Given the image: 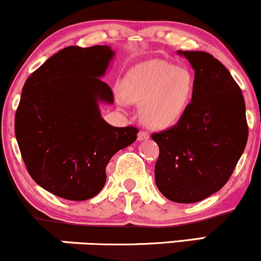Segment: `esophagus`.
I'll use <instances>...</instances> for the list:
<instances>
[{"label": "esophagus", "instance_id": "34e87169", "mask_svg": "<svg viewBox=\"0 0 261 261\" xmlns=\"http://www.w3.org/2000/svg\"><path fill=\"white\" fill-rule=\"evenodd\" d=\"M148 137H149V134L147 133V131H143V130H141L140 133H139V135H137V140H139V141L147 140Z\"/></svg>", "mask_w": 261, "mask_h": 261}]
</instances>
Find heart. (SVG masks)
Segmentation results:
<instances>
[{
    "instance_id": "obj_1",
    "label": "heart",
    "mask_w": 261,
    "mask_h": 261,
    "mask_svg": "<svg viewBox=\"0 0 261 261\" xmlns=\"http://www.w3.org/2000/svg\"><path fill=\"white\" fill-rule=\"evenodd\" d=\"M193 92L189 71L166 61H149L125 80L121 97L125 101L142 104L141 116L149 127L174 125L187 109Z\"/></svg>"
}]
</instances>
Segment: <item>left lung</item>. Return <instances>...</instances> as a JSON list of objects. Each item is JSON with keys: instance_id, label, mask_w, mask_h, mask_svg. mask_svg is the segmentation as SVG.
Returning a JSON list of instances; mask_svg holds the SVG:
<instances>
[{"instance_id": "1", "label": "left lung", "mask_w": 261, "mask_h": 261, "mask_svg": "<svg viewBox=\"0 0 261 261\" xmlns=\"http://www.w3.org/2000/svg\"><path fill=\"white\" fill-rule=\"evenodd\" d=\"M195 70L193 97L174 126L152 134L160 147L154 178L170 201L193 203L228 181L248 141L241 88L205 51H178Z\"/></svg>"}]
</instances>
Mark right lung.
Here are the masks:
<instances>
[{
  "label": "right lung",
  "mask_w": 261,
  "mask_h": 261,
  "mask_svg": "<svg viewBox=\"0 0 261 261\" xmlns=\"http://www.w3.org/2000/svg\"><path fill=\"white\" fill-rule=\"evenodd\" d=\"M113 50L106 45L67 46L47 59L23 87L14 134L37 184L54 195L82 201L99 194L112 157L135 142L139 128L115 127L98 101L114 103L106 73Z\"/></svg>",
  "instance_id": "1"
}]
</instances>
